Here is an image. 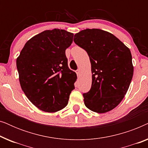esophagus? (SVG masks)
Wrapping results in <instances>:
<instances>
[{
  "label": "esophagus",
  "instance_id": "34e87169",
  "mask_svg": "<svg viewBox=\"0 0 148 148\" xmlns=\"http://www.w3.org/2000/svg\"><path fill=\"white\" fill-rule=\"evenodd\" d=\"M76 73H77V75H79L80 73H81V71H80V69H77V70Z\"/></svg>",
  "mask_w": 148,
  "mask_h": 148
}]
</instances>
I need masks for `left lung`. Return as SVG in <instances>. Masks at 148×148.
Instances as JSON below:
<instances>
[{
    "mask_svg": "<svg viewBox=\"0 0 148 148\" xmlns=\"http://www.w3.org/2000/svg\"><path fill=\"white\" fill-rule=\"evenodd\" d=\"M73 41L87 52L92 65V86L83 94L85 105L98 113L112 110L122 101L132 79L130 50L113 34L100 29L82 30Z\"/></svg>",
    "mask_w": 148,
    "mask_h": 148,
    "instance_id": "obj_1",
    "label": "left lung"
}]
</instances>
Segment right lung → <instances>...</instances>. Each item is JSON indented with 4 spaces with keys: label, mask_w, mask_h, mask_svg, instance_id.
I'll use <instances>...</instances> for the list:
<instances>
[{
    "label": "right lung",
    "mask_w": 148,
    "mask_h": 148,
    "mask_svg": "<svg viewBox=\"0 0 148 148\" xmlns=\"http://www.w3.org/2000/svg\"><path fill=\"white\" fill-rule=\"evenodd\" d=\"M73 38L64 29L46 30L28 40L17 58L22 90L44 112L64 108L75 89L77 75L69 68L65 54Z\"/></svg>",
    "instance_id": "add662e5"
}]
</instances>
